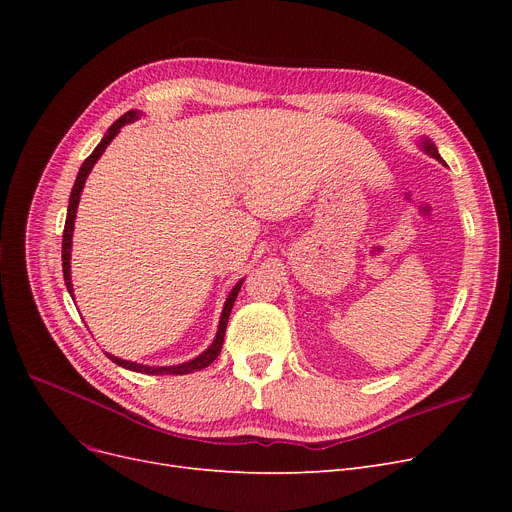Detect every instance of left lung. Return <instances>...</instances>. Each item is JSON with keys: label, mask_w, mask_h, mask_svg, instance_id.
<instances>
[{"label": "left lung", "mask_w": 512, "mask_h": 512, "mask_svg": "<svg viewBox=\"0 0 512 512\" xmlns=\"http://www.w3.org/2000/svg\"><path fill=\"white\" fill-rule=\"evenodd\" d=\"M421 149H423L425 153H429V155H432V157H436L438 161H442V164H444V159L440 157V153H438L436 145H434L432 141H429V139H421Z\"/></svg>", "instance_id": "8db88e82"}]
</instances>
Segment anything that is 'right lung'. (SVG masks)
Returning <instances> with one entry per match:
<instances>
[{
  "label": "right lung",
  "instance_id": "1",
  "mask_svg": "<svg viewBox=\"0 0 512 512\" xmlns=\"http://www.w3.org/2000/svg\"><path fill=\"white\" fill-rule=\"evenodd\" d=\"M143 116V112H137V110H130L126 112L124 116H120L110 128H107V132L103 134L101 143L95 147V151L83 161V166H80L78 170V176L74 180V186H72V193H70V201H68V213H66V224H64V236H62V270H64V282H66V288L70 292V297H74V290H72V278H70V249H72V232H74V220H76V209H78V201H80V193H83L85 188V180L87 176L91 174L93 166L97 164V159L103 155V151L107 149V145L112 143V139L116 137V134L120 132V128L124 124H130L134 120H139ZM242 282H245V278H242L228 294V299L224 303V311H222V317H220V326H218V334H215V340L211 342V346L207 348V351H203L199 357L186 361V363H178V365H170V367H149V365H141V363H132V361H124L120 357H114L110 353H105L107 359H112L116 365L124 367V369H130V371H137V373H149V375H186V373H193V371H199L207 365H211L215 359H218L220 351H222V344H224V336H226V326H228V317H230V311H232V305L238 297V290L242 286Z\"/></svg>",
  "mask_w": 512,
  "mask_h": 512
}]
</instances>
